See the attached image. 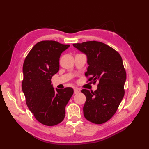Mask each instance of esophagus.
Wrapping results in <instances>:
<instances>
[{"label": "esophagus", "instance_id": "esophagus-1", "mask_svg": "<svg viewBox=\"0 0 149 149\" xmlns=\"http://www.w3.org/2000/svg\"><path fill=\"white\" fill-rule=\"evenodd\" d=\"M79 92H80V91H79V89H78V88H74V93L75 94H78Z\"/></svg>", "mask_w": 149, "mask_h": 149}]
</instances>
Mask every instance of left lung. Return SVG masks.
I'll return each instance as SVG.
<instances>
[{
    "label": "left lung",
    "instance_id": "obj_1",
    "mask_svg": "<svg viewBox=\"0 0 149 149\" xmlns=\"http://www.w3.org/2000/svg\"><path fill=\"white\" fill-rule=\"evenodd\" d=\"M73 46L88 56L87 82H98L94 92L81 90L86 97L84 118L94 124H103L115 114L124 96L126 72L123 59L114 48L100 42L74 43Z\"/></svg>",
    "mask_w": 149,
    "mask_h": 149
}]
</instances>
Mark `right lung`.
I'll return each mask as SVG.
<instances>
[{"instance_id": "1", "label": "right lung", "mask_w": 149, "mask_h": 149, "mask_svg": "<svg viewBox=\"0 0 149 149\" xmlns=\"http://www.w3.org/2000/svg\"><path fill=\"white\" fill-rule=\"evenodd\" d=\"M69 47L52 40L41 41L31 49L24 63L22 88L26 104L35 118L47 126L63 120L65 107L73 94L72 88L55 92L51 81L59 71L61 53Z\"/></svg>"}]
</instances>
